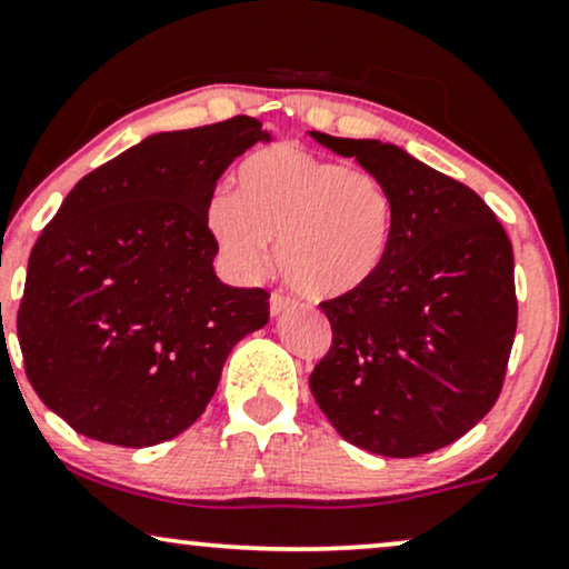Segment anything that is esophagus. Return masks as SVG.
<instances>
[{
  "label": "esophagus",
  "mask_w": 569,
  "mask_h": 569,
  "mask_svg": "<svg viewBox=\"0 0 569 569\" xmlns=\"http://www.w3.org/2000/svg\"><path fill=\"white\" fill-rule=\"evenodd\" d=\"M291 307H293V299L283 297V293H272V297H270V315H272V318H278V315H283L286 309H291Z\"/></svg>",
  "instance_id": "34e87169"
}]
</instances>
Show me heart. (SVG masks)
<instances>
[{
  "label": "heart",
  "instance_id": "heart-1",
  "mask_svg": "<svg viewBox=\"0 0 569 569\" xmlns=\"http://www.w3.org/2000/svg\"><path fill=\"white\" fill-rule=\"evenodd\" d=\"M207 228L241 276H260L276 243L278 272L293 291L343 299L383 268L393 199L370 170L278 143L239 164L236 193H212Z\"/></svg>",
  "mask_w": 569,
  "mask_h": 569
}]
</instances>
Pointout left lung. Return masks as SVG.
I'll use <instances>...</instances> for the list:
<instances>
[{
	"label": "left lung",
	"instance_id": "obj_1",
	"mask_svg": "<svg viewBox=\"0 0 569 569\" xmlns=\"http://www.w3.org/2000/svg\"><path fill=\"white\" fill-rule=\"evenodd\" d=\"M309 136L355 157L393 199L378 278L320 305L333 343L309 376L312 397L341 438L372 455L443 449L491 412L505 383L517 330L509 236L476 191L401 147Z\"/></svg>",
	"mask_w": 569,
	"mask_h": 569
}]
</instances>
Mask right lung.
I'll return each instance as SVG.
<instances>
[{"label": "right lung", "instance_id": "obj_1", "mask_svg": "<svg viewBox=\"0 0 569 569\" xmlns=\"http://www.w3.org/2000/svg\"><path fill=\"white\" fill-rule=\"evenodd\" d=\"M262 123L147 136L73 186L28 260L18 309L26 376L76 433L154 446L197 422L270 293L214 276L207 201Z\"/></svg>", "mask_w": 569, "mask_h": 569}]
</instances>
